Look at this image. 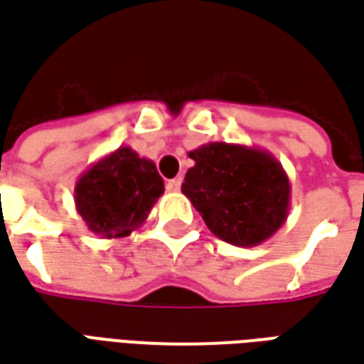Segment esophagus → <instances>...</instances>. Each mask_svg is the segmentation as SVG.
<instances>
[{"label": "esophagus", "mask_w": 364, "mask_h": 364, "mask_svg": "<svg viewBox=\"0 0 364 364\" xmlns=\"http://www.w3.org/2000/svg\"><path fill=\"white\" fill-rule=\"evenodd\" d=\"M166 189L169 191V193H177V191L181 189V179L177 177V179H169L166 185Z\"/></svg>", "instance_id": "esophagus-1"}]
</instances>
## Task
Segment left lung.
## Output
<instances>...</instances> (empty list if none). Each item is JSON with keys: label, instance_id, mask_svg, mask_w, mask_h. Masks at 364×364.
Listing matches in <instances>:
<instances>
[{"label": "left lung", "instance_id": "8db88e82", "mask_svg": "<svg viewBox=\"0 0 364 364\" xmlns=\"http://www.w3.org/2000/svg\"><path fill=\"white\" fill-rule=\"evenodd\" d=\"M195 159L181 191L213 232L237 247L267 242L287 222L290 181L273 154L242 144L208 142L189 151Z\"/></svg>", "mask_w": 364, "mask_h": 364}]
</instances>
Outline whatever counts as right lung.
I'll return each instance as SVG.
<instances>
[{"label": "right lung", "instance_id": "obj_1", "mask_svg": "<svg viewBox=\"0 0 364 364\" xmlns=\"http://www.w3.org/2000/svg\"><path fill=\"white\" fill-rule=\"evenodd\" d=\"M164 195V179L151 159L120 146L80 175L74 200L77 214L95 236L127 237L140 228Z\"/></svg>", "mask_w": 364, "mask_h": 364}]
</instances>
